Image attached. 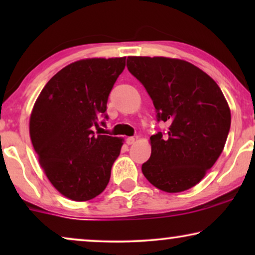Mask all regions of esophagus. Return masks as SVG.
Returning <instances> with one entry per match:
<instances>
[{
  "instance_id": "1",
  "label": "esophagus",
  "mask_w": 255,
  "mask_h": 255,
  "mask_svg": "<svg viewBox=\"0 0 255 255\" xmlns=\"http://www.w3.org/2000/svg\"><path fill=\"white\" fill-rule=\"evenodd\" d=\"M134 142H135V139L133 137H130V138L127 139V144L128 145H133Z\"/></svg>"
}]
</instances>
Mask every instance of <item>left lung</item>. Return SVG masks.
I'll list each match as a JSON object with an SVG mask.
<instances>
[{
  "instance_id": "left-lung-1",
  "label": "left lung",
  "mask_w": 255,
  "mask_h": 255,
  "mask_svg": "<svg viewBox=\"0 0 255 255\" xmlns=\"http://www.w3.org/2000/svg\"><path fill=\"white\" fill-rule=\"evenodd\" d=\"M128 69L151 96L158 121L169 124L149 138L151 158L141 166L158 189L181 193L200 182L224 149L231 111L214 79L186 60L128 57Z\"/></svg>"
}]
</instances>
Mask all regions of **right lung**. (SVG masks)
Listing matches in <instances>:
<instances>
[{"instance_id": "obj_1", "label": "right lung", "mask_w": 255, "mask_h": 255, "mask_svg": "<svg viewBox=\"0 0 255 255\" xmlns=\"http://www.w3.org/2000/svg\"><path fill=\"white\" fill-rule=\"evenodd\" d=\"M125 67L123 58L72 62L46 83L30 116V138L45 175L72 201L93 200L106 189L124 139L94 135L108 96Z\"/></svg>"}]
</instances>
